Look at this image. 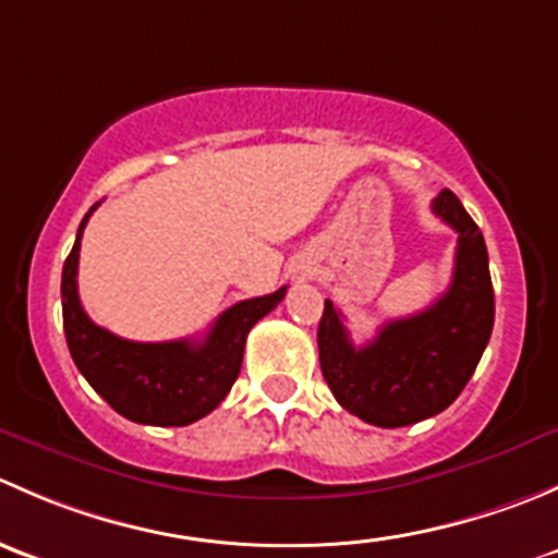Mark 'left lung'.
<instances>
[{
  "mask_svg": "<svg viewBox=\"0 0 558 558\" xmlns=\"http://www.w3.org/2000/svg\"><path fill=\"white\" fill-rule=\"evenodd\" d=\"M432 210L459 234L446 294L410 318L388 320L362 348L353 345L342 313L329 300L318 324L320 373L335 399L384 429L442 413L472 378L494 329V289L481 229L448 189L437 194Z\"/></svg>",
  "mask_w": 558,
  "mask_h": 558,
  "instance_id": "8db88e82",
  "label": "left lung"
}]
</instances>
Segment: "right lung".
<instances>
[{"label": "right lung", "mask_w": 558, "mask_h": 558, "mask_svg": "<svg viewBox=\"0 0 558 558\" xmlns=\"http://www.w3.org/2000/svg\"><path fill=\"white\" fill-rule=\"evenodd\" d=\"M99 205V202H97ZM97 205L86 213L61 272V311L72 362L116 413L134 424L189 426L223 402L243 367L247 331L278 307L286 286L223 311L205 340L134 342L88 318L77 296L81 238Z\"/></svg>", "instance_id": "add662e5"}]
</instances>
